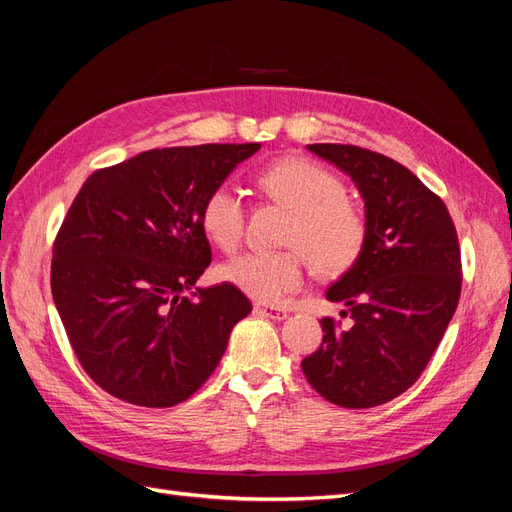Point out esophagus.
Returning a JSON list of instances; mask_svg holds the SVG:
<instances>
[{"label":"esophagus","instance_id":"obj_1","mask_svg":"<svg viewBox=\"0 0 512 512\" xmlns=\"http://www.w3.org/2000/svg\"><path fill=\"white\" fill-rule=\"evenodd\" d=\"M254 312H256L258 316H267V318H271V320H284V318L288 316L286 309L273 307V305H262V303L254 305Z\"/></svg>","mask_w":512,"mask_h":512}]
</instances>
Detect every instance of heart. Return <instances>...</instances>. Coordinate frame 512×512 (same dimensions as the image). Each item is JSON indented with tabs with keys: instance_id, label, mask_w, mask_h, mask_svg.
Listing matches in <instances>:
<instances>
[{
	"instance_id": "b5f03b06",
	"label": "heart",
	"mask_w": 512,
	"mask_h": 512,
	"mask_svg": "<svg viewBox=\"0 0 512 512\" xmlns=\"http://www.w3.org/2000/svg\"><path fill=\"white\" fill-rule=\"evenodd\" d=\"M258 190L290 211L284 245L273 254H243L222 265L228 284L260 303H277L303 282L305 258L318 275L350 271L367 243L363 209L346 196L342 179L320 164L288 156L256 177ZM200 228L222 252H235L243 239L245 207L232 185H215L200 205Z\"/></svg>"
}]
</instances>
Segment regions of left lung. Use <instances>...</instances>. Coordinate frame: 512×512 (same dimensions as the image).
<instances>
[{
    "mask_svg": "<svg viewBox=\"0 0 512 512\" xmlns=\"http://www.w3.org/2000/svg\"><path fill=\"white\" fill-rule=\"evenodd\" d=\"M354 181L365 200L367 243L327 290L346 303L350 329L322 318V344L303 359L307 382L335 406L374 408L418 380L461 294L455 224L438 194L406 166L354 145H307Z\"/></svg>",
    "mask_w": 512,
    "mask_h": 512,
    "instance_id": "8db88e82",
    "label": "left lung"
}]
</instances>
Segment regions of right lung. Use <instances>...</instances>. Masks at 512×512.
<instances>
[{
  "label": "right lung",
  "mask_w": 512,
  "mask_h": 512,
  "mask_svg": "<svg viewBox=\"0 0 512 512\" xmlns=\"http://www.w3.org/2000/svg\"><path fill=\"white\" fill-rule=\"evenodd\" d=\"M260 149L166 147L100 168L61 224L51 290L76 359L100 389L170 408L207 382L252 303L232 284L196 288L211 262L203 198Z\"/></svg>",
  "instance_id": "obj_1"
}]
</instances>
